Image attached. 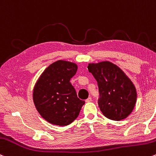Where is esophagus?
Returning a JSON list of instances; mask_svg holds the SVG:
<instances>
[{"label": "esophagus", "mask_w": 156, "mask_h": 156, "mask_svg": "<svg viewBox=\"0 0 156 156\" xmlns=\"http://www.w3.org/2000/svg\"><path fill=\"white\" fill-rule=\"evenodd\" d=\"M92 98L91 97H89L88 98L86 99V102H91L92 101Z\"/></svg>", "instance_id": "34e87169"}]
</instances>
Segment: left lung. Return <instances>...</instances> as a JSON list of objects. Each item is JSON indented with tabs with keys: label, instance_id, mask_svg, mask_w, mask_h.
Returning a JSON list of instances; mask_svg holds the SVG:
<instances>
[{
	"label": "left lung",
	"instance_id": "8db88e82",
	"mask_svg": "<svg viewBox=\"0 0 156 156\" xmlns=\"http://www.w3.org/2000/svg\"><path fill=\"white\" fill-rule=\"evenodd\" d=\"M88 69L98 82V107L105 117L113 121L126 119L136 102V87L119 67L109 61L90 64Z\"/></svg>",
	"mask_w": 156,
	"mask_h": 156
}]
</instances>
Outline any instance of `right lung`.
<instances>
[{
	"label": "right lung",
	"instance_id": "right-lung-1",
	"mask_svg": "<svg viewBox=\"0 0 156 156\" xmlns=\"http://www.w3.org/2000/svg\"><path fill=\"white\" fill-rule=\"evenodd\" d=\"M74 63L60 61L49 65L35 83L33 101L37 112L55 125L71 124L79 115L84 101L77 96L70 79L76 73Z\"/></svg>",
	"mask_w": 156,
	"mask_h": 156
}]
</instances>
